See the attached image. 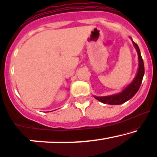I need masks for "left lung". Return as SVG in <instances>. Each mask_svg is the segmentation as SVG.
Segmentation results:
<instances>
[{
	"mask_svg": "<svg viewBox=\"0 0 157 157\" xmlns=\"http://www.w3.org/2000/svg\"><path fill=\"white\" fill-rule=\"evenodd\" d=\"M133 44L134 45L136 50L137 51V53H138L139 56V70L135 78L133 79L132 83L129 84L122 92L118 93V94L112 95V96H103V97L94 96L96 99L102 102V103L108 104V105H121V104L124 103V102L131 99L136 93H137L139 89H140L141 84H142V79H143L144 74H145V67H144V62L143 60H142V56H141L140 48H139L138 45L135 42L133 41Z\"/></svg>",
	"mask_w": 157,
	"mask_h": 157,
	"instance_id": "obj_1",
	"label": "left lung"
}]
</instances>
